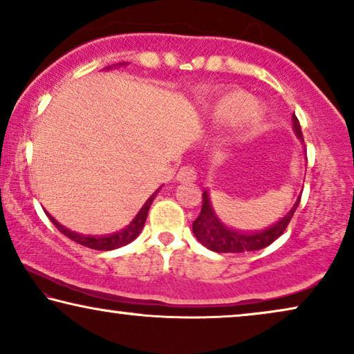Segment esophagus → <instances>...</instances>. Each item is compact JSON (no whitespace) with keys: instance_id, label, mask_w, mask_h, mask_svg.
Here are the masks:
<instances>
[{"instance_id":"obj_1","label":"esophagus","mask_w":354,"mask_h":354,"mask_svg":"<svg viewBox=\"0 0 354 354\" xmlns=\"http://www.w3.org/2000/svg\"><path fill=\"white\" fill-rule=\"evenodd\" d=\"M176 178L180 183H194L197 180V173L192 167H183Z\"/></svg>"}]
</instances>
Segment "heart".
<instances>
[{
  "mask_svg": "<svg viewBox=\"0 0 354 354\" xmlns=\"http://www.w3.org/2000/svg\"><path fill=\"white\" fill-rule=\"evenodd\" d=\"M210 120L216 128L233 124L244 138H251L262 129L266 110L251 93L243 88H232L216 98L210 110Z\"/></svg>",
  "mask_w": 354,
  "mask_h": 354,
  "instance_id": "b5f03b06",
  "label": "heart"
}]
</instances>
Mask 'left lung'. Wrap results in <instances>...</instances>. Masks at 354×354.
<instances>
[{"mask_svg": "<svg viewBox=\"0 0 354 354\" xmlns=\"http://www.w3.org/2000/svg\"><path fill=\"white\" fill-rule=\"evenodd\" d=\"M291 121H293V131L296 138L303 140V131H301L298 118L293 115ZM202 197H204L202 210L199 216L194 220V223H192V232H194V236L199 239L202 246H205L214 252H251L267 248L268 244H272L277 238L283 234L301 201V197H298V201L295 202V205L291 207L288 214L283 218L275 221L272 226H268V228L261 230V232L246 233L228 228L223 221H220L214 207H212L209 191H204Z\"/></svg>", "mask_w": 354, "mask_h": 354, "instance_id": "left-lung-1", "label": "left lung"}]
</instances>
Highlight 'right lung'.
I'll return each instance as SVG.
<instances>
[{
  "label": "right lung",
  "mask_w": 354,
  "mask_h": 354,
  "mask_svg": "<svg viewBox=\"0 0 354 354\" xmlns=\"http://www.w3.org/2000/svg\"><path fill=\"white\" fill-rule=\"evenodd\" d=\"M120 64L122 66V63H120ZM108 69H110V68H108ZM160 189H162V187H158V189L155 191L147 201H145V204L140 207L138 215L134 216L133 221H131L128 226H124V228L120 230V232H116L113 234H106V236H84V234L74 233V232H71V230L64 228V226L58 223V221H56L50 214H48V218L53 221V225L59 230L61 233L64 234V236L73 239V241L82 244V246H86V248L97 249V251H111V249H118L121 246H126V244L134 241V239L139 236L140 232H142V228H144L145 220H147V214H149L150 205H152L155 196L158 194Z\"/></svg>",
  "instance_id": "1"
}]
</instances>
